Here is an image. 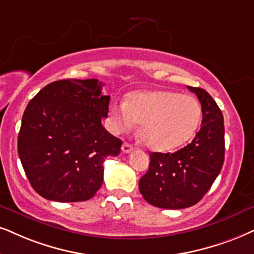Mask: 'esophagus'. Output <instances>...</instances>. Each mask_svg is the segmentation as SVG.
Returning a JSON list of instances; mask_svg holds the SVG:
<instances>
[{
  "instance_id": "esophagus-1",
  "label": "esophagus",
  "mask_w": 254,
  "mask_h": 254,
  "mask_svg": "<svg viewBox=\"0 0 254 254\" xmlns=\"http://www.w3.org/2000/svg\"><path fill=\"white\" fill-rule=\"evenodd\" d=\"M122 150H123L124 153H129L133 150V146L131 145L130 143H124L123 145H122Z\"/></svg>"
}]
</instances>
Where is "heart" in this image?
Here are the masks:
<instances>
[{
    "label": "heart",
    "mask_w": 254,
    "mask_h": 254,
    "mask_svg": "<svg viewBox=\"0 0 254 254\" xmlns=\"http://www.w3.org/2000/svg\"><path fill=\"white\" fill-rule=\"evenodd\" d=\"M110 129L121 133L139 124L144 144L151 150L170 151L188 142L201 121V107L194 97L175 91H145L109 108Z\"/></svg>",
    "instance_id": "1"
}]
</instances>
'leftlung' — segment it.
I'll use <instances>...</instances> for the list:
<instances>
[{
	"instance_id": "left-lung-1",
	"label": "left lung",
	"mask_w": 254,
	"mask_h": 254,
	"mask_svg": "<svg viewBox=\"0 0 254 254\" xmlns=\"http://www.w3.org/2000/svg\"><path fill=\"white\" fill-rule=\"evenodd\" d=\"M188 88L201 104L200 130L190 144L176 152H150L149 170L139 179L144 199L160 208L193 206L210 190L224 164L223 114L207 91Z\"/></svg>"
}]
</instances>
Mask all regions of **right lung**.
Segmentation results:
<instances>
[{
	"mask_svg": "<svg viewBox=\"0 0 254 254\" xmlns=\"http://www.w3.org/2000/svg\"><path fill=\"white\" fill-rule=\"evenodd\" d=\"M98 79H60L40 90L22 117L17 150L31 186L61 203L92 198L103 183V162L122 140L102 125L110 96Z\"/></svg>",
	"mask_w": 254,
	"mask_h": 254,
	"instance_id": "add662e5",
	"label": "right lung"
}]
</instances>
